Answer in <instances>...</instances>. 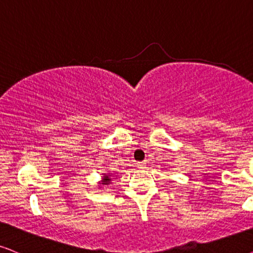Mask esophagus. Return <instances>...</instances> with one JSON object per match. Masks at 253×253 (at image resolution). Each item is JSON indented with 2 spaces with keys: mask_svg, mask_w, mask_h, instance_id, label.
<instances>
[{
  "mask_svg": "<svg viewBox=\"0 0 253 253\" xmlns=\"http://www.w3.org/2000/svg\"><path fill=\"white\" fill-rule=\"evenodd\" d=\"M145 163H143V162H139V163H137V168H139V169H143L144 168Z\"/></svg>",
  "mask_w": 253,
  "mask_h": 253,
  "instance_id": "1",
  "label": "esophagus"
}]
</instances>
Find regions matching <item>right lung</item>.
Masks as SVG:
<instances>
[{
  "instance_id": "1",
  "label": "right lung",
  "mask_w": 253,
  "mask_h": 253,
  "mask_svg": "<svg viewBox=\"0 0 253 253\" xmlns=\"http://www.w3.org/2000/svg\"><path fill=\"white\" fill-rule=\"evenodd\" d=\"M111 177H110V174L109 173H103V176H102V180L101 182H98V188L101 189V188H104V186H108L109 184L111 183Z\"/></svg>"
}]
</instances>
